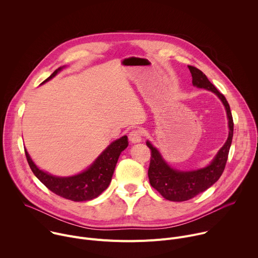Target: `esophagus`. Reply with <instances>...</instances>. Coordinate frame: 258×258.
<instances>
[{
    "label": "esophagus",
    "mask_w": 258,
    "mask_h": 258,
    "mask_svg": "<svg viewBox=\"0 0 258 258\" xmlns=\"http://www.w3.org/2000/svg\"><path fill=\"white\" fill-rule=\"evenodd\" d=\"M143 138V133L140 130H133L130 134H128V140L132 143H138L141 142Z\"/></svg>",
    "instance_id": "34e87169"
}]
</instances>
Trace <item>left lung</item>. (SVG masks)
<instances>
[{
	"label": "left lung",
	"instance_id": "8db88e82",
	"mask_svg": "<svg viewBox=\"0 0 258 258\" xmlns=\"http://www.w3.org/2000/svg\"><path fill=\"white\" fill-rule=\"evenodd\" d=\"M188 67L192 75V83L194 86L215 93L223 101L229 118L230 132L227 142L218 151L213 161L207 167L194 171H178L170 168L154 147L149 142L146 143L151 150V159L148 169L151 186L157 190L163 198L174 202L190 200L207 190L218 180L225 170L234 134L233 116L226 97L208 81L200 69L192 65H188Z\"/></svg>",
	"mask_w": 258,
	"mask_h": 258
}]
</instances>
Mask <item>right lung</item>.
<instances>
[{"label": "right lung", "mask_w": 258, "mask_h": 258, "mask_svg": "<svg viewBox=\"0 0 258 258\" xmlns=\"http://www.w3.org/2000/svg\"><path fill=\"white\" fill-rule=\"evenodd\" d=\"M59 70H61V67L56 69L43 83L54 78ZM127 145V137L123 136L109 145L90 168L78 175L69 177H57L44 172L35 166L25 149L24 151L30 169L50 191L62 198L81 202L92 200L107 189L111 181L118 157Z\"/></svg>", "instance_id": "1"}]
</instances>
